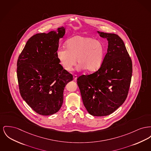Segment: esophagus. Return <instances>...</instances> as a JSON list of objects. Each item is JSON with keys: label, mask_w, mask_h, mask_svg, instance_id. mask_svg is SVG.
Instances as JSON below:
<instances>
[{"label": "esophagus", "mask_w": 151, "mask_h": 151, "mask_svg": "<svg viewBox=\"0 0 151 151\" xmlns=\"http://www.w3.org/2000/svg\"><path fill=\"white\" fill-rule=\"evenodd\" d=\"M73 79H74V80H76L77 78H78V76H77L76 75H74L73 76Z\"/></svg>", "instance_id": "1"}]
</instances>
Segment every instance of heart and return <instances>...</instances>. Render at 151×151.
I'll return each instance as SVG.
<instances>
[{
  "mask_svg": "<svg viewBox=\"0 0 151 151\" xmlns=\"http://www.w3.org/2000/svg\"><path fill=\"white\" fill-rule=\"evenodd\" d=\"M105 52V46L101 41L88 36H76L67 42L66 49L57 51L56 56L65 71H72L78 61L79 68L93 72L101 66Z\"/></svg>",
  "mask_w": 151,
  "mask_h": 151,
  "instance_id": "1",
  "label": "heart"
}]
</instances>
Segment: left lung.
Returning <instances> with one entry per match:
<instances>
[{
    "label": "left lung",
    "instance_id": "obj_1",
    "mask_svg": "<svg viewBox=\"0 0 151 151\" xmlns=\"http://www.w3.org/2000/svg\"><path fill=\"white\" fill-rule=\"evenodd\" d=\"M108 40L107 52L100 68L78 78L84 106L90 115L104 116L121 106L129 88L132 63L122 39L115 34L97 31Z\"/></svg>",
    "mask_w": 151,
    "mask_h": 151
}]
</instances>
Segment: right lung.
Masks as SVG:
<instances>
[{
    "instance_id": "1",
    "label": "right lung",
    "mask_w": 151,
    "mask_h": 151,
    "mask_svg": "<svg viewBox=\"0 0 151 151\" xmlns=\"http://www.w3.org/2000/svg\"><path fill=\"white\" fill-rule=\"evenodd\" d=\"M65 33L60 27L48 34L32 36L20 54L17 77L22 98L36 113L53 115L63 103V92L73 76L63 69L56 56L59 39Z\"/></svg>"
}]
</instances>
